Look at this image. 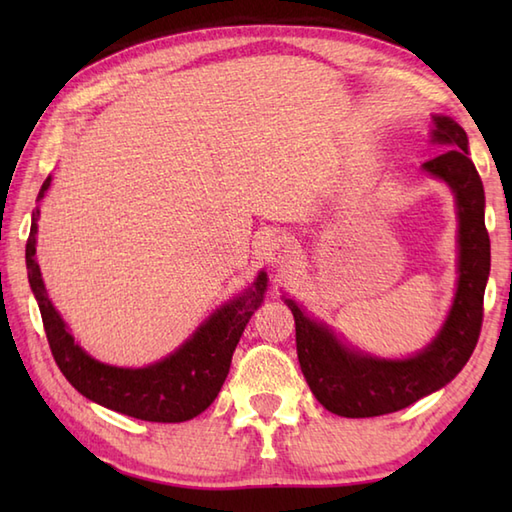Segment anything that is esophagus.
Masks as SVG:
<instances>
[{"label": "esophagus", "mask_w": 512, "mask_h": 512, "mask_svg": "<svg viewBox=\"0 0 512 512\" xmlns=\"http://www.w3.org/2000/svg\"><path fill=\"white\" fill-rule=\"evenodd\" d=\"M292 253H295V246H292L288 239H277V237L270 239L268 255H270V259H273V262L286 264V262H290Z\"/></svg>", "instance_id": "1"}]
</instances>
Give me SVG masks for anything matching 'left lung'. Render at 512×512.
Instances as JSON below:
<instances>
[{"label":"left lung","mask_w":512,"mask_h":512,"mask_svg":"<svg viewBox=\"0 0 512 512\" xmlns=\"http://www.w3.org/2000/svg\"><path fill=\"white\" fill-rule=\"evenodd\" d=\"M433 143L442 154L422 169L455 193L460 217V279L444 328L427 350L405 361H380L345 347L325 325L308 319L295 301L297 356L314 398L343 418H372L405 409L460 374L484 319V288L491 270V239L484 224V184L469 158V138L449 116H433Z\"/></svg>","instance_id":"8db88e82"}]
</instances>
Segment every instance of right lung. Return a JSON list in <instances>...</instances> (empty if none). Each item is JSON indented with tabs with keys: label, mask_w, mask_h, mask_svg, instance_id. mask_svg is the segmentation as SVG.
<instances>
[{
	"label": "right lung",
	"mask_w": 512,
	"mask_h": 512,
	"mask_svg": "<svg viewBox=\"0 0 512 512\" xmlns=\"http://www.w3.org/2000/svg\"><path fill=\"white\" fill-rule=\"evenodd\" d=\"M50 187V176L41 184L37 200ZM37 220L39 209L32 211L30 237L26 242V268L30 288L41 310L43 330L50 352L68 383L99 405L147 422H184L211 405L220 394L231 369V358L248 319L264 301L266 273H259L255 284L242 297L224 303L202 323L198 332L180 350L165 361L140 369H123L94 361L74 343L65 330L59 312L52 308L37 264Z\"/></svg>",
	"instance_id": "add662e5"
}]
</instances>
